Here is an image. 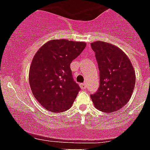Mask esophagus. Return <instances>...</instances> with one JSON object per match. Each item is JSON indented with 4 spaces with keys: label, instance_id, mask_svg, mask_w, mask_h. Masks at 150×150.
Returning a JSON list of instances; mask_svg holds the SVG:
<instances>
[{
    "label": "esophagus",
    "instance_id": "1",
    "mask_svg": "<svg viewBox=\"0 0 150 150\" xmlns=\"http://www.w3.org/2000/svg\"><path fill=\"white\" fill-rule=\"evenodd\" d=\"M80 88L81 89H86L87 88V85L85 83H82V84H80Z\"/></svg>",
    "mask_w": 150,
    "mask_h": 150
}]
</instances>
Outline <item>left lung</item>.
<instances>
[{
  "mask_svg": "<svg viewBox=\"0 0 150 150\" xmlns=\"http://www.w3.org/2000/svg\"><path fill=\"white\" fill-rule=\"evenodd\" d=\"M100 71V87L91 94L95 108L111 113L124 108L131 98L136 74L131 62L123 50L109 42L91 43Z\"/></svg>",
  "mask_w": 150,
  "mask_h": 150,
  "instance_id": "left-lung-1",
  "label": "left lung"
}]
</instances>
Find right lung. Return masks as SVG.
<instances>
[{"label": "right lung", "mask_w": 150, "mask_h": 150, "mask_svg": "<svg viewBox=\"0 0 150 150\" xmlns=\"http://www.w3.org/2000/svg\"><path fill=\"white\" fill-rule=\"evenodd\" d=\"M85 42L52 40L39 49L33 59L29 82L35 98L46 110H69L80 88L73 80L70 64L81 53Z\"/></svg>", "instance_id": "right-lung-1"}]
</instances>
